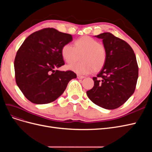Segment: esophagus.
Wrapping results in <instances>:
<instances>
[{
    "label": "esophagus",
    "instance_id": "1",
    "mask_svg": "<svg viewBox=\"0 0 152 152\" xmlns=\"http://www.w3.org/2000/svg\"><path fill=\"white\" fill-rule=\"evenodd\" d=\"M77 79H84V78H85L84 76L80 75H77Z\"/></svg>",
    "mask_w": 152,
    "mask_h": 152
}]
</instances>
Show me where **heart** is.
Masks as SVG:
<instances>
[{
	"instance_id": "heart-1",
	"label": "heart",
	"mask_w": 152,
	"mask_h": 152,
	"mask_svg": "<svg viewBox=\"0 0 152 152\" xmlns=\"http://www.w3.org/2000/svg\"><path fill=\"white\" fill-rule=\"evenodd\" d=\"M61 56L67 63L75 61L78 54H81L80 63H73L67 65V69L79 75L90 74L102 69L107 60V50L97 40L89 36L77 39L74 46L70 43L64 44L61 49Z\"/></svg>"
}]
</instances>
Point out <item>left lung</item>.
Segmentation results:
<instances>
[{"label": "left lung", "mask_w": 152, "mask_h": 152, "mask_svg": "<svg viewBox=\"0 0 152 152\" xmlns=\"http://www.w3.org/2000/svg\"><path fill=\"white\" fill-rule=\"evenodd\" d=\"M95 37L103 39L107 60L94 84L86 92L96 105L113 110L122 105L134 93L138 78V66L134 50L125 41L105 32Z\"/></svg>", "instance_id": "1"}]
</instances>
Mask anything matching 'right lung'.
I'll use <instances>...</instances> for the list:
<instances>
[{"label": "right lung", "instance_id": "1", "mask_svg": "<svg viewBox=\"0 0 152 152\" xmlns=\"http://www.w3.org/2000/svg\"><path fill=\"white\" fill-rule=\"evenodd\" d=\"M72 41L70 34L48 28L31 34L22 44L14 64L16 82L30 102L51 103L63 93L69 81L76 79L72 71L55 70L65 65L61 49Z\"/></svg>", "mask_w": 152, "mask_h": 152}]
</instances>
